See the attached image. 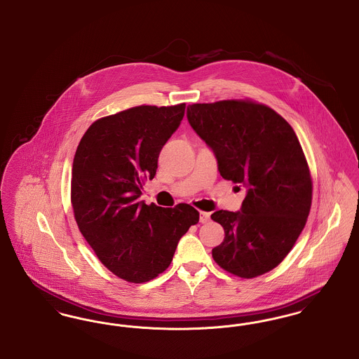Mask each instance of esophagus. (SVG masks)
<instances>
[{"label": "esophagus", "instance_id": "obj_1", "mask_svg": "<svg viewBox=\"0 0 359 359\" xmlns=\"http://www.w3.org/2000/svg\"><path fill=\"white\" fill-rule=\"evenodd\" d=\"M210 221V212H205V211H201V217H199V222L207 223Z\"/></svg>", "mask_w": 359, "mask_h": 359}]
</instances>
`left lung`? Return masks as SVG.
Returning <instances> with one entry per match:
<instances>
[{
	"instance_id": "8db88e82",
	"label": "left lung",
	"mask_w": 359,
	"mask_h": 359,
	"mask_svg": "<svg viewBox=\"0 0 359 359\" xmlns=\"http://www.w3.org/2000/svg\"><path fill=\"white\" fill-rule=\"evenodd\" d=\"M187 120L215 154L223 179L246 188L239 211L211 215L224 229L212 249L215 262L243 278L272 271L303 231L312 201L296 133L271 107L250 101L188 104Z\"/></svg>"
}]
</instances>
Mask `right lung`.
Wrapping results in <instances>:
<instances>
[{
  "label": "right lung",
  "mask_w": 359,
  "mask_h": 359,
  "mask_svg": "<svg viewBox=\"0 0 359 359\" xmlns=\"http://www.w3.org/2000/svg\"><path fill=\"white\" fill-rule=\"evenodd\" d=\"M186 103L137 106L95 121L76 149L71 177L75 221L103 265L129 283H147L171 264L199 212L192 205L140 201L161 148L184 117Z\"/></svg>",
  "instance_id": "right-lung-1"
}]
</instances>
